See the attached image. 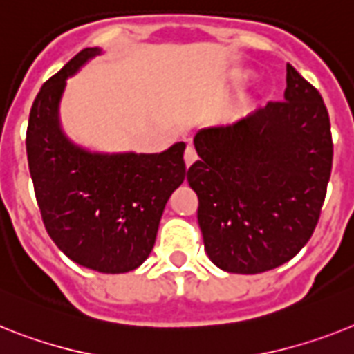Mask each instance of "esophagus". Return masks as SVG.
<instances>
[{
    "label": "esophagus",
    "instance_id": "34e87169",
    "mask_svg": "<svg viewBox=\"0 0 354 354\" xmlns=\"http://www.w3.org/2000/svg\"><path fill=\"white\" fill-rule=\"evenodd\" d=\"M196 158H198V154H196L194 147H192V145H187L185 154H183V160H185V165H187V167H191L192 163L196 162Z\"/></svg>",
    "mask_w": 354,
    "mask_h": 354
}]
</instances>
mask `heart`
<instances>
[{"label":"heart","mask_w":354,"mask_h":354,"mask_svg":"<svg viewBox=\"0 0 354 354\" xmlns=\"http://www.w3.org/2000/svg\"><path fill=\"white\" fill-rule=\"evenodd\" d=\"M245 73H239V75H237V79H239V81H243V79H245Z\"/></svg>","instance_id":"b5f03b06"}]
</instances>
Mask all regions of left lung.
<instances>
[{"label": "left lung", "mask_w": 354, "mask_h": 354, "mask_svg": "<svg viewBox=\"0 0 354 354\" xmlns=\"http://www.w3.org/2000/svg\"><path fill=\"white\" fill-rule=\"evenodd\" d=\"M187 171L207 255L230 273L277 268L310 241L333 165L319 90L286 64L284 100L196 133Z\"/></svg>", "instance_id": "left-lung-1"}]
</instances>
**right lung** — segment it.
<instances>
[{"label":"right lung","mask_w":354,"mask_h":354,"mask_svg":"<svg viewBox=\"0 0 354 354\" xmlns=\"http://www.w3.org/2000/svg\"><path fill=\"white\" fill-rule=\"evenodd\" d=\"M97 53L84 48L44 82L32 104L26 154L44 228L59 250L95 272L126 273L149 257L165 203L185 180V144L160 154H99L68 140L59 126L62 91Z\"/></svg>","instance_id":"right-lung-1"}]
</instances>
